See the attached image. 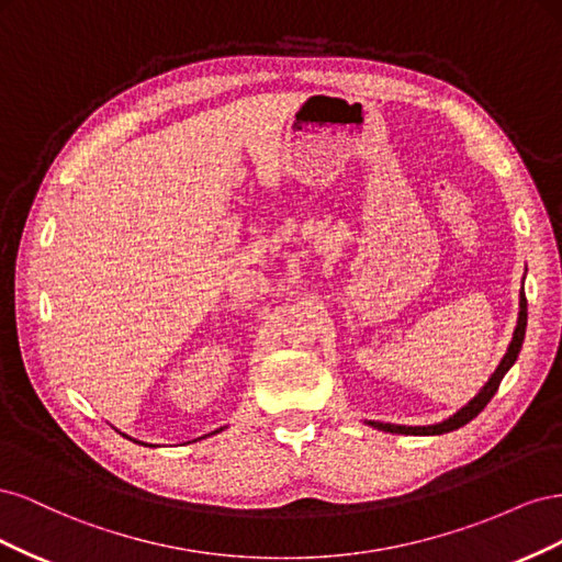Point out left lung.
<instances>
[{"label": "left lung", "instance_id": "obj_1", "mask_svg": "<svg viewBox=\"0 0 562 562\" xmlns=\"http://www.w3.org/2000/svg\"><path fill=\"white\" fill-rule=\"evenodd\" d=\"M525 326H527V300H525V293L520 291V312H518V323H516V330H514V337H512V345H508L504 359L499 361L497 370L492 372L490 380L485 382V386L475 394L464 407H459V411L443 419L438 424H431V427H405V424H382V422H368L370 427H375L380 431H389V434H405V436H438V434H448V431H454L459 427H464V424H469L475 415H479L483 407L490 403V398L497 394L499 389V382L504 380V375L508 370H512V366L516 363L518 353H520V347H522V339H525Z\"/></svg>", "mask_w": 562, "mask_h": 562}]
</instances>
